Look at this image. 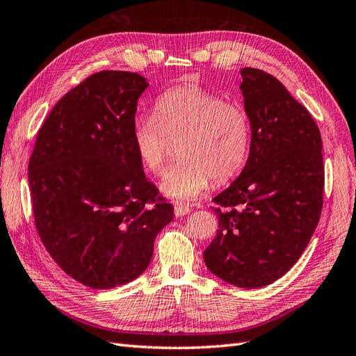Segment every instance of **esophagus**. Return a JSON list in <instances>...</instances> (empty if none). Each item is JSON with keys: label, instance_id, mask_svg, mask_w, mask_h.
I'll return each mask as SVG.
<instances>
[{"label": "esophagus", "instance_id": "1", "mask_svg": "<svg viewBox=\"0 0 356 356\" xmlns=\"http://www.w3.org/2000/svg\"><path fill=\"white\" fill-rule=\"evenodd\" d=\"M190 208L186 207V204H175L174 212H175V217H184V215L190 213Z\"/></svg>", "mask_w": 356, "mask_h": 356}]
</instances>
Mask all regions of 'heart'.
<instances>
[{
  "mask_svg": "<svg viewBox=\"0 0 356 356\" xmlns=\"http://www.w3.org/2000/svg\"><path fill=\"white\" fill-rule=\"evenodd\" d=\"M169 143L178 144L179 163L172 168L160 190L170 199L196 200L212 184L233 178L251 149V123L238 104L197 86L159 95L152 118L132 126V145L141 166L154 177L165 172Z\"/></svg>",
  "mask_w": 356,
  "mask_h": 356,
  "instance_id": "b5f03b06",
  "label": "heart"
}]
</instances>
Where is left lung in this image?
<instances>
[{
    "instance_id": "obj_1",
    "label": "left lung",
    "mask_w": 356,
    "mask_h": 356,
    "mask_svg": "<svg viewBox=\"0 0 356 356\" xmlns=\"http://www.w3.org/2000/svg\"><path fill=\"white\" fill-rule=\"evenodd\" d=\"M251 149L242 174L213 202L218 230L203 251L209 270L261 288L293 267L322 211V139L314 118L272 74L241 70Z\"/></svg>"
}]
</instances>
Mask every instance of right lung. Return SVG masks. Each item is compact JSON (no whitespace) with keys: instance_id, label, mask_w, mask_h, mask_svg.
<instances>
[{"instance_id":"1","label":"right lung","mask_w":356,"mask_h":356,"mask_svg":"<svg viewBox=\"0 0 356 356\" xmlns=\"http://www.w3.org/2000/svg\"><path fill=\"white\" fill-rule=\"evenodd\" d=\"M136 72L92 74L58 101L37 135L28 181L42 245L75 281L106 289L148 267L174 207L159 196L132 145Z\"/></svg>"}]
</instances>
